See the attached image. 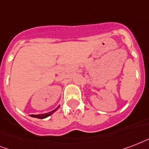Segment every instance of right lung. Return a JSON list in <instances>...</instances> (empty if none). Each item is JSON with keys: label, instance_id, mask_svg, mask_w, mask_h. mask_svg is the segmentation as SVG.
<instances>
[{"label": "right lung", "instance_id": "right-lung-1", "mask_svg": "<svg viewBox=\"0 0 149 149\" xmlns=\"http://www.w3.org/2000/svg\"><path fill=\"white\" fill-rule=\"evenodd\" d=\"M59 107V106L57 107L54 111H50V112H49V113H42V114H38V115H36V114H31V117H32V118H38V119H44V118H46L47 117H49V116L52 115V113H54V112H56L57 110H58V108Z\"/></svg>", "mask_w": 149, "mask_h": 149}]
</instances>
